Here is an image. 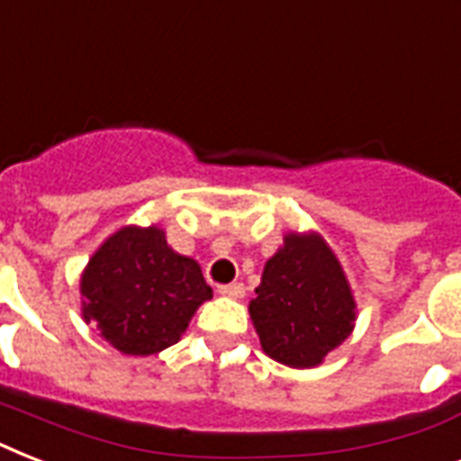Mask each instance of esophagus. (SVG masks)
Instances as JSON below:
<instances>
[{"instance_id":"obj_1","label":"esophagus","mask_w":461,"mask_h":461,"mask_svg":"<svg viewBox=\"0 0 461 461\" xmlns=\"http://www.w3.org/2000/svg\"><path fill=\"white\" fill-rule=\"evenodd\" d=\"M217 292H220V294H224V296H230V299H241V296L246 294V289H244V285H241V282L220 285V287H217Z\"/></svg>"}]
</instances>
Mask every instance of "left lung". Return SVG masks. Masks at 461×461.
I'll return each instance as SVG.
<instances>
[{"mask_svg":"<svg viewBox=\"0 0 461 461\" xmlns=\"http://www.w3.org/2000/svg\"><path fill=\"white\" fill-rule=\"evenodd\" d=\"M249 313L267 357L313 368L351 335L357 302L325 239L292 231L266 263Z\"/></svg>","mask_w":461,"mask_h":461,"instance_id":"1","label":"left lung"}]
</instances>
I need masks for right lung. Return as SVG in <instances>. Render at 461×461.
I'll return each mask as SVG.
<instances>
[{
	"mask_svg": "<svg viewBox=\"0 0 461 461\" xmlns=\"http://www.w3.org/2000/svg\"><path fill=\"white\" fill-rule=\"evenodd\" d=\"M83 321L131 357H150L186 332L212 299L201 266L169 249L159 227H122L93 253L81 275Z\"/></svg>",
	"mask_w": 461,
	"mask_h": 461,
	"instance_id": "right-lung-1",
	"label": "right lung"
}]
</instances>
